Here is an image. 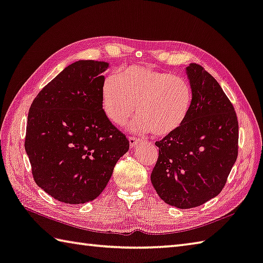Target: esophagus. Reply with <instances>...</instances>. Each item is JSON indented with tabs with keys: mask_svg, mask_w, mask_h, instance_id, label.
Wrapping results in <instances>:
<instances>
[{
	"mask_svg": "<svg viewBox=\"0 0 263 263\" xmlns=\"http://www.w3.org/2000/svg\"><path fill=\"white\" fill-rule=\"evenodd\" d=\"M128 142H130L131 148H135L138 144H139L140 140L137 139V138H135V137H130V138H128Z\"/></svg>",
	"mask_w": 263,
	"mask_h": 263,
	"instance_id": "obj_1",
	"label": "esophagus"
}]
</instances>
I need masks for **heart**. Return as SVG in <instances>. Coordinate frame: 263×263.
<instances>
[{
	"mask_svg": "<svg viewBox=\"0 0 263 263\" xmlns=\"http://www.w3.org/2000/svg\"><path fill=\"white\" fill-rule=\"evenodd\" d=\"M101 103L104 114L116 125L127 123L137 110L139 117L133 123L137 131L165 137L179 130L187 119L193 89L179 76L131 65L103 80Z\"/></svg>",
	"mask_w": 263,
	"mask_h": 263,
	"instance_id": "b5f03b06",
	"label": "heart"
}]
</instances>
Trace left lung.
Instances as JSON below:
<instances>
[{"label": "left lung", "instance_id": "obj_1", "mask_svg": "<svg viewBox=\"0 0 263 263\" xmlns=\"http://www.w3.org/2000/svg\"><path fill=\"white\" fill-rule=\"evenodd\" d=\"M193 104L179 130L156 141L159 159L151 180L165 203L201 206L227 183L238 155V119L230 100L201 65L186 66Z\"/></svg>", "mask_w": 263, "mask_h": 263}]
</instances>
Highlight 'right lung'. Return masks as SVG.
<instances>
[{
  "label": "right lung",
  "instance_id": "add662e5",
  "mask_svg": "<svg viewBox=\"0 0 263 263\" xmlns=\"http://www.w3.org/2000/svg\"><path fill=\"white\" fill-rule=\"evenodd\" d=\"M109 63L77 61L47 84L28 111L25 151L36 185L61 202L97 199L128 140L101 103Z\"/></svg>",
  "mask_w": 263,
  "mask_h": 263
}]
</instances>
